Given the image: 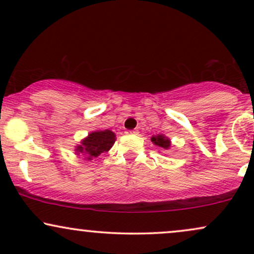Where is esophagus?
<instances>
[{"instance_id":"obj_1","label":"esophagus","mask_w":254,"mask_h":254,"mask_svg":"<svg viewBox=\"0 0 254 254\" xmlns=\"http://www.w3.org/2000/svg\"><path fill=\"white\" fill-rule=\"evenodd\" d=\"M127 135H137L138 133V131L137 130H130V131H127Z\"/></svg>"}]
</instances>
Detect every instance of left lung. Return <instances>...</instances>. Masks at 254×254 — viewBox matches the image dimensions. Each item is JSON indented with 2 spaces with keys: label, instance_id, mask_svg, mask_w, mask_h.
<instances>
[{
  "label": "left lung",
  "instance_id": "obj_1",
  "mask_svg": "<svg viewBox=\"0 0 254 254\" xmlns=\"http://www.w3.org/2000/svg\"><path fill=\"white\" fill-rule=\"evenodd\" d=\"M151 142H153L155 145H157V147L164 148V149H168V148L171 147L170 139L162 135H157L155 137H151Z\"/></svg>",
  "mask_w": 254,
  "mask_h": 254
}]
</instances>
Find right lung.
Returning <instances> with one entry per match:
<instances>
[{
	"label": "right lung",
	"mask_w": 254,
	"mask_h": 254,
	"mask_svg": "<svg viewBox=\"0 0 254 254\" xmlns=\"http://www.w3.org/2000/svg\"><path fill=\"white\" fill-rule=\"evenodd\" d=\"M116 141V135L110 130L95 131L89 133L86 139H83L82 143L77 147L76 151L82 153L87 160L95 159L101 153H106L111 149Z\"/></svg>",
	"instance_id": "add662e5"
}]
</instances>
